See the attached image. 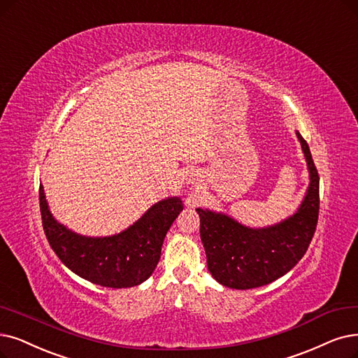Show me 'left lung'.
I'll use <instances>...</instances> for the list:
<instances>
[{
	"mask_svg": "<svg viewBox=\"0 0 358 358\" xmlns=\"http://www.w3.org/2000/svg\"><path fill=\"white\" fill-rule=\"evenodd\" d=\"M306 157L310 185L291 217L262 229L238 223L223 213L196 208L207 267L219 283L252 289L283 276L303 259L319 219V173L306 139L296 132Z\"/></svg>",
	"mask_w": 358,
	"mask_h": 358,
	"instance_id": "1",
	"label": "left lung"
}]
</instances>
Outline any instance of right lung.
<instances>
[{
	"label": "right lung",
	"instance_id": "obj_1",
	"mask_svg": "<svg viewBox=\"0 0 358 358\" xmlns=\"http://www.w3.org/2000/svg\"><path fill=\"white\" fill-rule=\"evenodd\" d=\"M42 226L52 251L78 276L107 288H131L147 280L162 255L171 223L183 210L179 196L154 204L126 231L104 238L82 236L57 222L39 185Z\"/></svg>",
	"mask_w": 358,
	"mask_h": 358
}]
</instances>
